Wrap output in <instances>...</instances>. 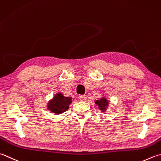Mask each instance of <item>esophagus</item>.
Returning a JSON list of instances; mask_svg holds the SVG:
<instances>
[{
  "instance_id": "obj_1",
  "label": "esophagus",
  "mask_w": 161,
  "mask_h": 161,
  "mask_svg": "<svg viewBox=\"0 0 161 161\" xmlns=\"http://www.w3.org/2000/svg\"><path fill=\"white\" fill-rule=\"evenodd\" d=\"M79 99L80 101H85L87 100V97L86 95H80V96L79 97Z\"/></svg>"
}]
</instances>
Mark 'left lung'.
<instances>
[{
  "label": "left lung",
  "mask_w": 161,
  "mask_h": 161,
  "mask_svg": "<svg viewBox=\"0 0 161 161\" xmlns=\"http://www.w3.org/2000/svg\"><path fill=\"white\" fill-rule=\"evenodd\" d=\"M94 103L98 106V109H99L101 112H106L108 109V107L110 104V101L108 99L107 97L103 96L102 97L99 99V100L94 101Z\"/></svg>",
  "instance_id": "left-lung-1"
}]
</instances>
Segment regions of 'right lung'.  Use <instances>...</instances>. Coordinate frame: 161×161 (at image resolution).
I'll use <instances>...</instances> for the list:
<instances>
[{
    "mask_svg": "<svg viewBox=\"0 0 161 161\" xmlns=\"http://www.w3.org/2000/svg\"><path fill=\"white\" fill-rule=\"evenodd\" d=\"M72 103L71 97H64L62 92H57L53 97L48 101L47 107L50 113L60 114L69 109V106Z\"/></svg>",
    "mask_w": 161,
    "mask_h": 161,
    "instance_id": "add662e5",
    "label": "right lung"
}]
</instances>
